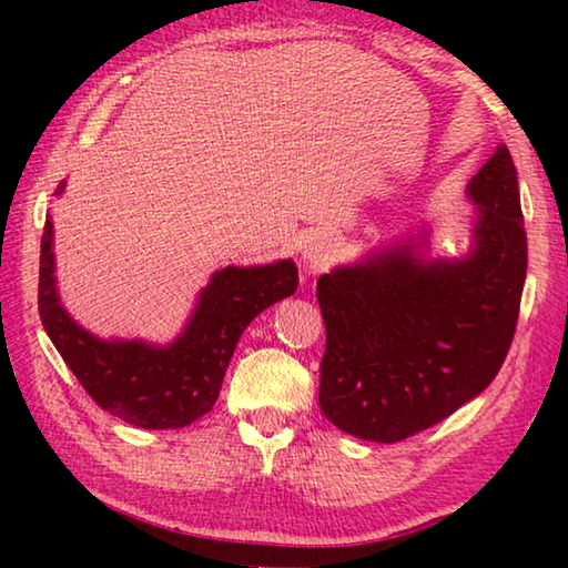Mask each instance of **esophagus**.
<instances>
[{
	"label": "esophagus",
	"mask_w": 568,
	"mask_h": 568,
	"mask_svg": "<svg viewBox=\"0 0 568 568\" xmlns=\"http://www.w3.org/2000/svg\"><path fill=\"white\" fill-rule=\"evenodd\" d=\"M335 253H338V245L331 237H313L311 243L303 247V261L307 271H323L333 263Z\"/></svg>",
	"instance_id": "obj_1"
}]
</instances>
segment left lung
I'll return each instance as SVG.
<instances>
[{
  "instance_id": "1",
  "label": "left lung",
  "mask_w": 568,
  "mask_h": 568,
  "mask_svg": "<svg viewBox=\"0 0 568 568\" xmlns=\"http://www.w3.org/2000/svg\"><path fill=\"white\" fill-rule=\"evenodd\" d=\"M466 257H428V230L318 277L321 410L363 440L396 444L476 398L511 348L526 230L511 152L474 180Z\"/></svg>"
}]
</instances>
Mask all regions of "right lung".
<instances>
[{
	"label": "right lung",
	"mask_w": 568,
	"mask_h": 568,
	"mask_svg": "<svg viewBox=\"0 0 568 568\" xmlns=\"http://www.w3.org/2000/svg\"><path fill=\"white\" fill-rule=\"evenodd\" d=\"M64 182L57 187V195ZM54 230L44 223L40 250V318L64 363L102 410L140 428H182L213 410L227 363L247 323L293 295V261L217 271L170 345L102 341L72 321L57 293Z\"/></svg>",
	"instance_id": "right-lung-1"
}]
</instances>
